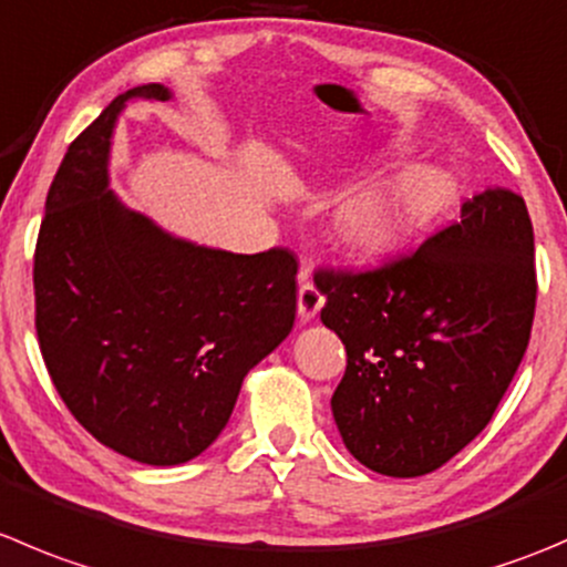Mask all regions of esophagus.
Masks as SVG:
<instances>
[{
    "instance_id": "1",
    "label": "esophagus",
    "mask_w": 567,
    "mask_h": 567,
    "mask_svg": "<svg viewBox=\"0 0 567 567\" xmlns=\"http://www.w3.org/2000/svg\"><path fill=\"white\" fill-rule=\"evenodd\" d=\"M323 307V293L316 288V285L307 279V271H305V279H301L299 285V316L301 321H310V318H316V312Z\"/></svg>"
}]
</instances>
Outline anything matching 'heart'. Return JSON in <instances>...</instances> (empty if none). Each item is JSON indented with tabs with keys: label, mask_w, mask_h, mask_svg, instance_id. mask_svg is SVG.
Segmentation results:
<instances>
[{
	"label": "heart",
	"mask_w": 567,
	"mask_h": 567,
	"mask_svg": "<svg viewBox=\"0 0 567 567\" xmlns=\"http://www.w3.org/2000/svg\"><path fill=\"white\" fill-rule=\"evenodd\" d=\"M449 199V183L435 172L415 168L384 190L362 196L346 216V235L360 249H384L410 224L426 218Z\"/></svg>",
	"instance_id": "b5f03b06"
}]
</instances>
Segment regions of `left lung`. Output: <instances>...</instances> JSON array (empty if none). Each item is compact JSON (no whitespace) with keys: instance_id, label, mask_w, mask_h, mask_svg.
Here are the masks:
<instances>
[{"instance_id":"1","label":"left lung","mask_w":567,"mask_h":567,"mask_svg":"<svg viewBox=\"0 0 567 567\" xmlns=\"http://www.w3.org/2000/svg\"><path fill=\"white\" fill-rule=\"evenodd\" d=\"M321 321L346 346L332 415L346 449L384 476H423L496 412L535 321L526 202L487 188L460 221L377 268H318Z\"/></svg>"}]
</instances>
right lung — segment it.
I'll return each mask as SVG.
<instances>
[{"mask_svg":"<svg viewBox=\"0 0 567 567\" xmlns=\"http://www.w3.org/2000/svg\"><path fill=\"white\" fill-rule=\"evenodd\" d=\"M115 96L71 141L35 244V332L71 415L146 465L199 457L227 426L244 377L296 318L293 251L233 255L172 238L107 190Z\"/></svg>","mask_w":567,"mask_h":567,"instance_id":"right-lung-1","label":"right lung"}]
</instances>
